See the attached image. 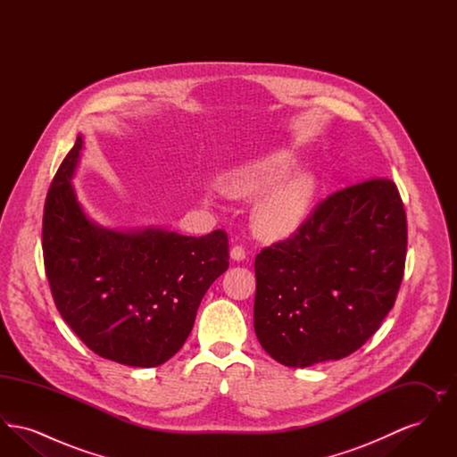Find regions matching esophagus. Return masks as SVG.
<instances>
[{
	"instance_id": "34e87169",
	"label": "esophagus",
	"mask_w": 457,
	"mask_h": 457,
	"mask_svg": "<svg viewBox=\"0 0 457 457\" xmlns=\"http://www.w3.org/2000/svg\"><path fill=\"white\" fill-rule=\"evenodd\" d=\"M246 257V252H245V246L243 245H235L231 248V259L233 261L241 262Z\"/></svg>"
}]
</instances>
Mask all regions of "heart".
Segmentation results:
<instances>
[{"label":"heart","instance_id":"obj_1","mask_svg":"<svg viewBox=\"0 0 457 457\" xmlns=\"http://www.w3.org/2000/svg\"><path fill=\"white\" fill-rule=\"evenodd\" d=\"M296 157L287 151L269 154L226 174L222 187L235 196L262 194L253 207L255 229L265 238L293 235L310 212L317 183L308 173L284 177L296 168Z\"/></svg>","mask_w":457,"mask_h":457}]
</instances>
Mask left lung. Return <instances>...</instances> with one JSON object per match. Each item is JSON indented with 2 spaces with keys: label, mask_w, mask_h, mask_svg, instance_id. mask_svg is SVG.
<instances>
[{
  "label": "left lung",
  "mask_w": 457,
  "mask_h": 457,
  "mask_svg": "<svg viewBox=\"0 0 457 457\" xmlns=\"http://www.w3.org/2000/svg\"><path fill=\"white\" fill-rule=\"evenodd\" d=\"M406 246V211L389 178L330 194L296 233L255 257L262 348L293 369L361 348L394 306Z\"/></svg>",
  "instance_id": "obj_1"
}]
</instances>
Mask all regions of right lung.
<instances>
[{"label":"right lung","instance_id":"add662e5","mask_svg":"<svg viewBox=\"0 0 457 457\" xmlns=\"http://www.w3.org/2000/svg\"><path fill=\"white\" fill-rule=\"evenodd\" d=\"M82 144L79 135L44 204V269L54 303L96 354L129 367L162 365L185 345L204 295L229 267L228 235L92 222L71 187Z\"/></svg>","mask_w":457,"mask_h":457}]
</instances>
